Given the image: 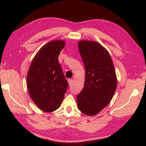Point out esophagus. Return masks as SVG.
Wrapping results in <instances>:
<instances>
[{
    "label": "esophagus",
    "instance_id": "34e87169",
    "mask_svg": "<svg viewBox=\"0 0 146 146\" xmlns=\"http://www.w3.org/2000/svg\"><path fill=\"white\" fill-rule=\"evenodd\" d=\"M68 82L69 85H70V86H71V84H72V79H68Z\"/></svg>",
    "mask_w": 146,
    "mask_h": 146
}]
</instances>
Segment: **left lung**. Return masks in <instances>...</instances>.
<instances>
[{
    "instance_id": "1",
    "label": "left lung",
    "mask_w": 146,
    "mask_h": 146,
    "mask_svg": "<svg viewBox=\"0 0 146 146\" xmlns=\"http://www.w3.org/2000/svg\"><path fill=\"white\" fill-rule=\"evenodd\" d=\"M78 49L86 68L84 87L76 98L78 109L94 115L112 100L117 87V78L110 54L95 41H81Z\"/></svg>"
}]
</instances>
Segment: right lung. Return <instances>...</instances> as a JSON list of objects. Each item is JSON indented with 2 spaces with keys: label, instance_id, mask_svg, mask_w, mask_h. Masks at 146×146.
I'll return each instance as SVG.
<instances>
[{
  "label": "right lung",
  "instance_id": "add662e5",
  "mask_svg": "<svg viewBox=\"0 0 146 146\" xmlns=\"http://www.w3.org/2000/svg\"><path fill=\"white\" fill-rule=\"evenodd\" d=\"M65 46L60 40L49 42L37 53L27 73L29 93L39 109L54 112L60 107L68 87L58 57Z\"/></svg>",
  "mask_w": 146,
  "mask_h": 146
}]
</instances>
